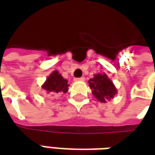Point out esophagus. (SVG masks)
Returning <instances> with one entry per match:
<instances>
[{"instance_id": "obj_1", "label": "esophagus", "mask_w": 155, "mask_h": 155, "mask_svg": "<svg viewBox=\"0 0 155 155\" xmlns=\"http://www.w3.org/2000/svg\"><path fill=\"white\" fill-rule=\"evenodd\" d=\"M75 81H84V77H81V78H77V79H74Z\"/></svg>"}]
</instances>
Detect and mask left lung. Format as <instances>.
I'll use <instances>...</instances> for the list:
<instances>
[{"label":"left lung","instance_id":"left-lung-1","mask_svg":"<svg viewBox=\"0 0 155 155\" xmlns=\"http://www.w3.org/2000/svg\"><path fill=\"white\" fill-rule=\"evenodd\" d=\"M88 82L93 95L97 101L102 103L110 101L118 93L113 81H111L107 74L104 73L94 74V77L90 79Z\"/></svg>","mask_w":155,"mask_h":155}]
</instances>
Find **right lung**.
<instances>
[{
    "label": "right lung",
    "mask_w": 155,
    "mask_h": 155,
    "mask_svg": "<svg viewBox=\"0 0 155 155\" xmlns=\"http://www.w3.org/2000/svg\"><path fill=\"white\" fill-rule=\"evenodd\" d=\"M70 84H68L67 80L64 79L58 71H54L48 76L41 87L46 94L55 96L59 94H65Z\"/></svg>",
    "instance_id": "1"
}]
</instances>
